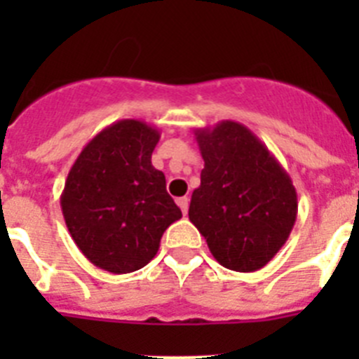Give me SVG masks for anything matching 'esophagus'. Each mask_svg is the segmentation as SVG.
Returning a JSON list of instances; mask_svg holds the SVG:
<instances>
[{
    "mask_svg": "<svg viewBox=\"0 0 359 359\" xmlns=\"http://www.w3.org/2000/svg\"><path fill=\"white\" fill-rule=\"evenodd\" d=\"M177 207L182 208L183 215H187V212H189V198H177Z\"/></svg>",
    "mask_w": 359,
    "mask_h": 359,
    "instance_id": "1",
    "label": "esophagus"
}]
</instances>
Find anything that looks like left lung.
Returning a JSON list of instances; mask_svg holds the SVG:
<instances>
[{
	"label": "left lung",
	"instance_id": "left-lung-1",
	"mask_svg": "<svg viewBox=\"0 0 359 359\" xmlns=\"http://www.w3.org/2000/svg\"><path fill=\"white\" fill-rule=\"evenodd\" d=\"M205 169L189 219L221 266L241 273L264 268L297 221L290 174L246 126L223 120L194 131Z\"/></svg>",
	"mask_w": 359,
	"mask_h": 359
}]
</instances>
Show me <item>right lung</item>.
Listing matches in <instances>:
<instances>
[{"label":"right lung","mask_w":359,"mask_h":359,"mask_svg":"<svg viewBox=\"0 0 359 359\" xmlns=\"http://www.w3.org/2000/svg\"><path fill=\"white\" fill-rule=\"evenodd\" d=\"M160 131L135 118L111 123L82 149L66 177L61 208L84 257L109 273L154 259L163 231L182 217L165 176L151 163Z\"/></svg>","instance_id":"1"}]
</instances>
